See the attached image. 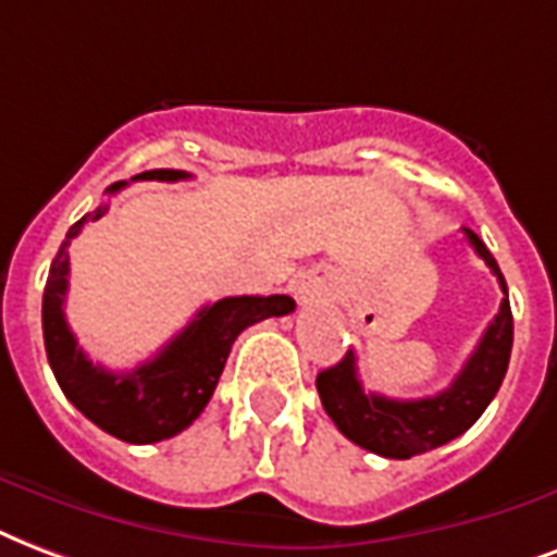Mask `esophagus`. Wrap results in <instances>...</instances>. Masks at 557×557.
I'll use <instances>...</instances> for the list:
<instances>
[{
  "label": "esophagus",
  "mask_w": 557,
  "mask_h": 557,
  "mask_svg": "<svg viewBox=\"0 0 557 557\" xmlns=\"http://www.w3.org/2000/svg\"><path fill=\"white\" fill-rule=\"evenodd\" d=\"M294 290L299 299H320V296L329 294V284H325V278H320V275L305 273L296 278Z\"/></svg>",
  "instance_id": "esophagus-1"
}]
</instances>
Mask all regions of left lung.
Listing matches in <instances>:
<instances>
[{
	"label": "left lung",
	"mask_w": 557,
	"mask_h": 557,
	"mask_svg": "<svg viewBox=\"0 0 557 557\" xmlns=\"http://www.w3.org/2000/svg\"><path fill=\"white\" fill-rule=\"evenodd\" d=\"M463 234L479 258H484V263L491 267V273L499 278L505 299L499 305V313L487 325V332L482 334L475 352L467 358L461 373L455 375V382L446 391L437 396H425V399H387L382 393H367L358 382L352 349L341 363L317 375V391H320L325 413L332 417L343 437L358 443L367 453L405 461V458L455 441L482 417L508 373L513 346L508 284L502 278L496 258L479 240V234L470 228H463Z\"/></svg>",
	"instance_id": "left-lung-1"
}]
</instances>
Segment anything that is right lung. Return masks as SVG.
Wrapping results in <instances>:
<instances>
[{"label": "right lung", "mask_w": 557, "mask_h": 557, "mask_svg": "<svg viewBox=\"0 0 557 557\" xmlns=\"http://www.w3.org/2000/svg\"><path fill=\"white\" fill-rule=\"evenodd\" d=\"M184 170H146L135 182H184ZM125 182L108 187L116 194ZM108 208L99 205L70 225L66 240L49 267L44 287V341L46 358L58 384L70 403L96 422L102 432L125 443H158L184 432L205 411L208 399L223 375L225 358L232 352L237 334L267 317H284L296 308L290 296H225L205 305L196 320L166 343L152 361L140 363L128 373H114L94 363L70 332L64 317L70 255L66 246L87 223H94Z\"/></svg>", "instance_id": "obj_1"}]
</instances>
